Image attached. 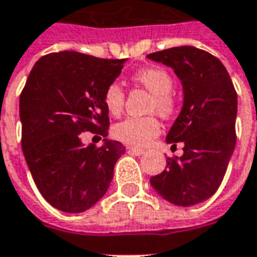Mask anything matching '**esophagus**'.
Masks as SVG:
<instances>
[{"instance_id": "34e87169", "label": "esophagus", "mask_w": 257, "mask_h": 257, "mask_svg": "<svg viewBox=\"0 0 257 257\" xmlns=\"http://www.w3.org/2000/svg\"><path fill=\"white\" fill-rule=\"evenodd\" d=\"M128 151L129 153H132V154H135V156H142V154L145 153V150H143V149H139V147H128Z\"/></svg>"}]
</instances>
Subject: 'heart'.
Here are the masks:
<instances>
[{"label":"heart","mask_w":257,"mask_h":257,"mask_svg":"<svg viewBox=\"0 0 257 257\" xmlns=\"http://www.w3.org/2000/svg\"><path fill=\"white\" fill-rule=\"evenodd\" d=\"M136 84L145 86L153 93L149 111H157L161 117L171 118L178 111V101L171 92L173 78L165 68L146 67L134 74ZM103 103L111 115H119L125 103V92L121 85L112 82L103 93ZM161 132V123L156 115L147 117H128L114 125L112 135L122 143L131 146H146Z\"/></svg>","instance_id":"b5f03b06"}]
</instances>
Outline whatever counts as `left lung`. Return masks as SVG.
I'll list each match as a JSON object with an SVG mask.
<instances>
[{
	"label": "left lung",
	"mask_w": 257,
	"mask_h": 257,
	"mask_svg": "<svg viewBox=\"0 0 257 257\" xmlns=\"http://www.w3.org/2000/svg\"><path fill=\"white\" fill-rule=\"evenodd\" d=\"M173 68L183 85V107L168 143L183 142V156L167 158V169L150 179L162 198L191 206L219 189L235 147L237 92L219 59L194 47H176L147 55Z\"/></svg>",
	"instance_id": "1"
}]
</instances>
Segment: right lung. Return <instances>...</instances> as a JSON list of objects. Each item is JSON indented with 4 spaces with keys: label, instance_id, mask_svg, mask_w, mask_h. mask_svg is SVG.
<instances>
[{
    "label": "right lung",
    "instance_id": "right-lung-1",
    "mask_svg": "<svg viewBox=\"0 0 257 257\" xmlns=\"http://www.w3.org/2000/svg\"><path fill=\"white\" fill-rule=\"evenodd\" d=\"M125 59L63 51L42 56L20 93L22 149L42 197L56 209L79 213L106 194L122 143L84 146L82 132L107 136L103 93Z\"/></svg>",
    "mask_w": 257,
    "mask_h": 257
}]
</instances>
